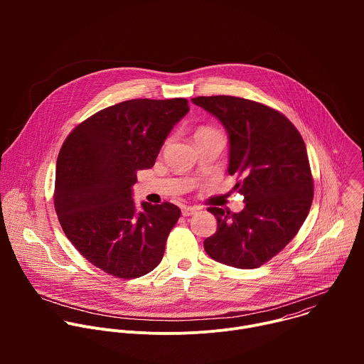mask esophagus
<instances>
[{
  "label": "esophagus",
  "mask_w": 364,
  "mask_h": 364,
  "mask_svg": "<svg viewBox=\"0 0 364 364\" xmlns=\"http://www.w3.org/2000/svg\"><path fill=\"white\" fill-rule=\"evenodd\" d=\"M197 212H198V207H196V205H183V207H181V213H183V216H186V218L193 216V215L197 213Z\"/></svg>",
  "instance_id": "obj_1"
}]
</instances>
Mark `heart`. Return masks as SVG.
<instances>
[{
  "label": "heart",
  "mask_w": 364,
  "mask_h": 364,
  "mask_svg": "<svg viewBox=\"0 0 364 364\" xmlns=\"http://www.w3.org/2000/svg\"><path fill=\"white\" fill-rule=\"evenodd\" d=\"M204 132H215L213 129H209V128H203V129H200L197 134H204Z\"/></svg>",
  "instance_id": "heart-1"
}]
</instances>
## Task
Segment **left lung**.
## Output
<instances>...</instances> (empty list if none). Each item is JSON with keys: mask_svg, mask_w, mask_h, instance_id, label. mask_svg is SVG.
<instances>
[{"mask_svg": "<svg viewBox=\"0 0 364 364\" xmlns=\"http://www.w3.org/2000/svg\"><path fill=\"white\" fill-rule=\"evenodd\" d=\"M194 105L216 117L229 142L230 176L245 197L239 213L209 207L218 230L204 240L215 261L239 269L267 264L298 233L314 197L304 139L292 122L262 103L236 96H198Z\"/></svg>", "mask_w": 364, "mask_h": 364, "instance_id": "8db88e82", "label": "left lung"}]
</instances>
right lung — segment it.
<instances>
[{"label":"right lung","mask_w":364,"mask_h":364,"mask_svg":"<svg viewBox=\"0 0 364 364\" xmlns=\"http://www.w3.org/2000/svg\"><path fill=\"white\" fill-rule=\"evenodd\" d=\"M188 100L131 99L79 124L58 157L55 209L83 257L122 279L139 278L161 262L181 210L173 203L132 200L136 171L151 168Z\"/></svg>","instance_id":"right-lung-1"}]
</instances>
